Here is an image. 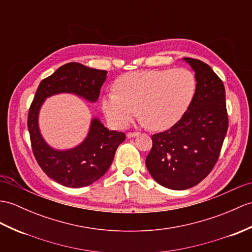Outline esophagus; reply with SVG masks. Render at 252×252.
I'll return each mask as SVG.
<instances>
[{
	"label": "esophagus",
	"instance_id": "34e87169",
	"mask_svg": "<svg viewBox=\"0 0 252 252\" xmlns=\"http://www.w3.org/2000/svg\"><path fill=\"white\" fill-rule=\"evenodd\" d=\"M138 135H139L138 132H127V134H126V136H127L128 138L136 137V136H138Z\"/></svg>",
	"mask_w": 252,
	"mask_h": 252
}]
</instances>
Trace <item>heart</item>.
I'll use <instances>...</instances> for the list:
<instances>
[{
	"instance_id": "heart-1",
	"label": "heart",
	"mask_w": 252,
	"mask_h": 252,
	"mask_svg": "<svg viewBox=\"0 0 252 252\" xmlns=\"http://www.w3.org/2000/svg\"><path fill=\"white\" fill-rule=\"evenodd\" d=\"M116 92L103 97L102 107L114 126L124 128L138 114L151 130L173 126L189 108L196 91L195 76L185 67L128 73L115 83Z\"/></svg>"
}]
</instances>
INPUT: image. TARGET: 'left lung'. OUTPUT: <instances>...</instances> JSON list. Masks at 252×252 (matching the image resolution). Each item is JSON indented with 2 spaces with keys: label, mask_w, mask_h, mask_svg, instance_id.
I'll use <instances>...</instances> for the list:
<instances>
[{
  "label": "left lung",
  "mask_w": 252,
  "mask_h": 252,
  "mask_svg": "<svg viewBox=\"0 0 252 252\" xmlns=\"http://www.w3.org/2000/svg\"><path fill=\"white\" fill-rule=\"evenodd\" d=\"M184 60L195 72V95L177 124L151 136L146 158L153 178L172 190L192 188L212 172L229 126L222 80L203 61Z\"/></svg>",
  "instance_id": "8db88e82"
}]
</instances>
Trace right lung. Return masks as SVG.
<instances>
[{
	"mask_svg": "<svg viewBox=\"0 0 252 252\" xmlns=\"http://www.w3.org/2000/svg\"><path fill=\"white\" fill-rule=\"evenodd\" d=\"M106 71L71 62L40 81L29 109L28 128L35 159L47 176L68 188H81L94 183L112 165L118 146L126 134L109 131L101 121L93 118L86 139L68 150L51 148L40 135L38 113L45 98L58 93H74L95 102L106 79Z\"/></svg>",
	"mask_w": 252,
	"mask_h": 252,
	"instance_id": "add662e5",
	"label": "right lung"
}]
</instances>
